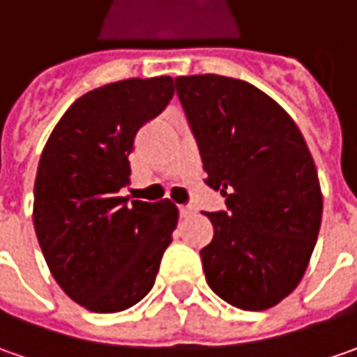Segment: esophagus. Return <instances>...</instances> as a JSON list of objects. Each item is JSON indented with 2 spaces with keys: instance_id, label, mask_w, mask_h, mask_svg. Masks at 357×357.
<instances>
[{
  "instance_id": "34e87169",
  "label": "esophagus",
  "mask_w": 357,
  "mask_h": 357,
  "mask_svg": "<svg viewBox=\"0 0 357 357\" xmlns=\"http://www.w3.org/2000/svg\"><path fill=\"white\" fill-rule=\"evenodd\" d=\"M179 215L181 218H192V215H195V209L192 206H179Z\"/></svg>"
}]
</instances>
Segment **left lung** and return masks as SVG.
Masks as SVG:
<instances>
[{
  "instance_id": "8db88e82",
  "label": "left lung",
  "mask_w": 357,
  "mask_h": 357,
  "mask_svg": "<svg viewBox=\"0 0 357 357\" xmlns=\"http://www.w3.org/2000/svg\"><path fill=\"white\" fill-rule=\"evenodd\" d=\"M206 183L225 211L206 213L213 240L199 256L208 286L240 310L261 312L303 278L321 224L316 163L302 132L270 96L224 75L176 77Z\"/></svg>"
}]
</instances>
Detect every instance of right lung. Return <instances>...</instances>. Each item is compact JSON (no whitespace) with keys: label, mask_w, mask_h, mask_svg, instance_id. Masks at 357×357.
<instances>
[{"label":"right lung","mask_w":357,"mask_h":357,"mask_svg":"<svg viewBox=\"0 0 357 357\" xmlns=\"http://www.w3.org/2000/svg\"><path fill=\"white\" fill-rule=\"evenodd\" d=\"M174 98L169 75L87 91L57 121L39 158L33 227L59 287L96 314L132 307L153 287L178 225L169 202L128 204L135 133Z\"/></svg>","instance_id":"obj_1"}]
</instances>
